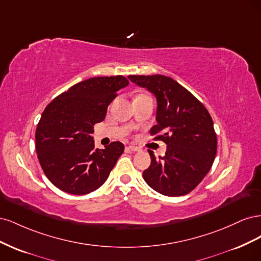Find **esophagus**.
<instances>
[{"label":"esophagus","instance_id":"34e87169","mask_svg":"<svg viewBox=\"0 0 261 261\" xmlns=\"http://www.w3.org/2000/svg\"><path fill=\"white\" fill-rule=\"evenodd\" d=\"M129 150H132V151H140V148L139 147H137V146H133V145H130V146H128L127 147Z\"/></svg>","mask_w":261,"mask_h":261}]
</instances>
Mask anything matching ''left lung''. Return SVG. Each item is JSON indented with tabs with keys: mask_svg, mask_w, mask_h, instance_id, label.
<instances>
[{
	"mask_svg": "<svg viewBox=\"0 0 261 261\" xmlns=\"http://www.w3.org/2000/svg\"><path fill=\"white\" fill-rule=\"evenodd\" d=\"M128 78L155 96L156 125L150 134L168 146L159 160L148 150L151 164L144 171V179L165 196L191 193L210 171L217 153L218 140L209 112L171 77L130 75Z\"/></svg>",
	"mask_w": 261,
	"mask_h": 261,
	"instance_id": "obj_1",
	"label": "left lung"
}]
</instances>
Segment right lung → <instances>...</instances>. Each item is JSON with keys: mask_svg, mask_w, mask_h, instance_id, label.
<instances>
[{"mask_svg": "<svg viewBox=\"0 0 261 261\" xmlns=\"http://www.w3.org/2000/svg\"><path fill=\"white\" fill-rule=\"evenodd\" d=\"M124 76L78 83L46 106L36 129V150L45 176L61 191L86 195L105 183L124 151L120 141L94 148L93 125L105 120Z\"/></svg>", "mask_w": 261, "mask_h": 261, "instance_id": "obj_1", "label": "right lung"}]
</instances>
